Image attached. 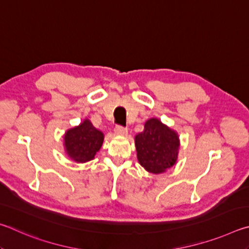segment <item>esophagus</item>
I'll return each mask as SVG.
<instances>
[{
  "label": "esophagus",
  "instance_id": "obj_1",
  "mask_svg": "<svg viewBox=\"0 0 249 249\" xmlns=\"http://www.w3.org/2000/svg\"><path fill=\"white\" fill-rule=\"evenodd\" d=\"M115 133L119 134V136H125L128 133V129L122 127V125H116L115 128Z\"/></svg>",
  "mask_w": 249,
  "mask_h": 249
}]
</instances>
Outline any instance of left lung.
I'll list each match as a JSON object with an SVG mask.
<instances>
[{
    "label": "left lung",
    "mask_w": 249,
    "mask_h": 249,
    "mask_svg": "<svg viewBox=\"0 0 249 249\" xmlns=\"http://www.w3.org/2000/svg\"><path fill=\"white\" fill-rule=\"evenodd\" d=\"M138 160L146 171L160 174L176 163L179 141L175 131L159 119L147 120L143 132L136 136Z\"/></svg>",
    "instance_id": "8db88e82"
}]
</instances>
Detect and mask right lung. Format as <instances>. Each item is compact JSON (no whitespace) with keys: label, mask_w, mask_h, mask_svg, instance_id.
I'll list each match as a JSON object with an SVG mask.
<instances>
[{"label":"right lung","mask_w":249,"mask_h":249,"mask_svg":"<svg viewBox=\"0 0 249 249\" xmlns=\"http://www.w3.org/2000/svg\"><path fill=\"white\" fill-rule=\"evenodd\" d=\"M104 134L96 129L89 120L65 133L64 144L67 153L75 162L84 163L95 158L103 144Z\"/></svg>","instance_id":"1"}]
</instances>
